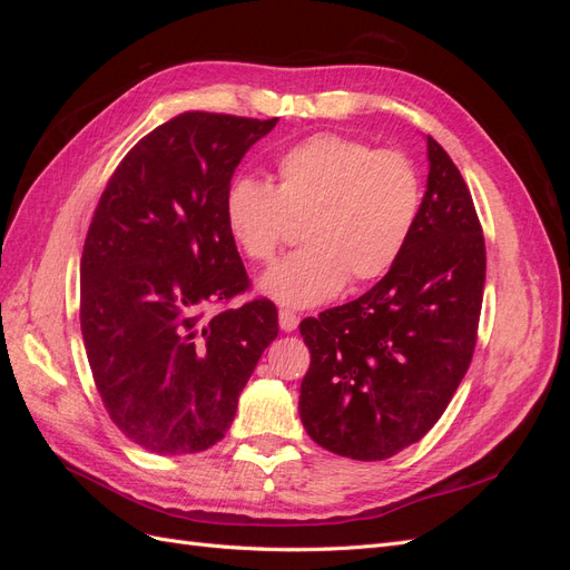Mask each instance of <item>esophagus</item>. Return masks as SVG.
Here are the masks:
<instances>
[{
    "instance_id": "34e87169",
    "label": "esophagus",
    "mask_w": 570,
    "mask_h": 570,
    "mask_svg": "<svg viewBox=\"0 0 570 570\" xmlns=\"http://www.w3.org/2000/svg\"><path fill=\"white\" fill-rule=\"evenodd\" d=\"M278 318H281V327L285 333H292L299 325V316L295 312H289V308H281Z\"/></svg>"
}]
</instances>
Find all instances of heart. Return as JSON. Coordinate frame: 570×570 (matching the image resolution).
<instances>
[{
    "instance_id": "b5f03b06",
    "label": "heart",
    "mask_w": 570,
    "mask_h": 570,
    "mask_svg": "<svg viewBox=\"0 0 570 570\" xmlns=\"http://www.w3.org/2000/svg\"><path fill=\"white\" fill-rule=\"evenodd\" d=\"M421 212V176L406 154L335 132L312 135L273 164V185L235 176L223 220L249 262L266 264L302 220V249L258 283L287 306H316L373 283L400 262Z\"/></svg>"
}]
</instances>
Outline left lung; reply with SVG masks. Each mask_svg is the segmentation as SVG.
Masks as SVG:
<instances>
[{
    "mask_svg": "<svg viewBox=\"0 0 570 570\" xmlns=\"http://www.w3.org/2000/svg\"><path fill=\"white\" fill-rule=\"evenodd\" d=\"M428 189L409 245L358 299L299 323L312 364L299 416L323 450L383 461L419 442L471 366L485 237L471 189L428 135Z\"/></svg>",
    "mask_w": 570,
    "mask_h": 570,
    "instance_id": "1",
    "label": "left lung"
}]
</instances>
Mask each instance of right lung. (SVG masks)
<instances>
[{"instance_id": "add662e5", "label": "right lung", "mask_w": 570, "mask_h": 570, "mask_svg": "<svg viewBox=\"0 0 570 570\" xmlns=\"http://www.w3.org/2000/svg\"><path fill=\"white\" fill-rule=\"evenodd\" d=\"M278 118L185 111L145 135L99 197L80 258V327L120 433L178 456L209 450L278 335L266 297L226 304L249 275L223 220L245 151Z\"/></svg>"}]
</instances>
